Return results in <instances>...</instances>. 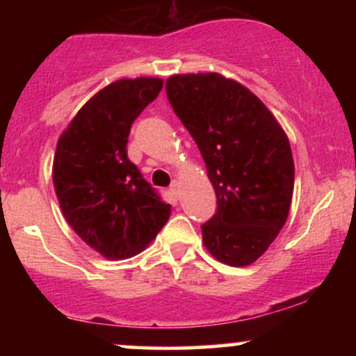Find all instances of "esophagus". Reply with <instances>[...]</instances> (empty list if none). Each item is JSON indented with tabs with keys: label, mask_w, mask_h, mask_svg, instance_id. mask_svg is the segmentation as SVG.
Here are the masks:
<instances>
[{
	"label": "esophagus",
	"mask_w": 356,
	"mask_h": 356,
	"mask_svg": "<svg viewBox=\"0 0 356 356\" xmlns=\"http://www.w3.org/2000/svg\"><path fill=\"white\" fill-rule=\"evenodd\" d=\"M170 192H172L174 195H179V192H181V184H179V181H172V184H170Z\"/></svg>",
	"instance_id": "1"
}]
</instances>
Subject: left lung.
<instances>
[{
  "label": "left lung",
  "mask_w": 356,
  "mask_h": 356,
  "mask_svg": "<svg viewBox=\"0 0 356 356\" xmlns=\"http://www.w3.org/2000/svg\"><path fill=\"white\" fill-rule=\"evenodd\" d=\"M167 99L206 162L218 207L204 222V246L220 263L248 266L288 219L295 186L291 147L252 92L219 73L174 75Z\"/></svg>",
  "instance_id": "1"
}]
</instances>
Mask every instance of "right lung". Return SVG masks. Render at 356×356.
Masks as SVG:
<instances>
[{
  "mask_svg": "<svg viewBox=\"0 0 356 356\" xmlns=\"http://www.w3.org/2000/svg\"><path fill=\"white\" fill-rule=\"evenodd\" d=\"M162 85L145 76L107 85L80 108L56 145L53 184L65 219L108 259L140 252L170 216V204L127 155L134 120Z\"/></svg>",
  "mask_w": 356,
  "mask_h": 356,
  "instance_id": "right-lung-1",
  "label": "right lung"
}]
</instances>
